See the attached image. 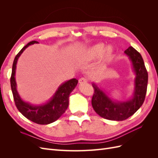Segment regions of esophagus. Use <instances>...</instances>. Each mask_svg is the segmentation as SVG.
<instances>
[{
    "label": "esophagus",
    "instance_id": "esophagus-1",
    "mask_svg": "<svg viewBox=\"0 0 158 158\" xmlns=\"http://www.w3.org/2000/svg\"><path fill=\"white\" fill-rule=\"evenodd\" d=\"M88 82V80L87 79L85 78H81L80 80H79V83L80 84H85Z\"/></svg>",
    "mask_w": 158,
    "mask_h": 158
}]
</instances>
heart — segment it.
<instances>
[{"mask_svg": "<svg viewBox=\"0 0 158 158\" xmlns=\"http://www.w3.org/2000/svg\"><path fill=\"white\" fill-rule=\"evenodd\" d=\"M113 51V48L111 46L109 45L105 47L103 44H98L82 52L80 55V59L82 61L90 62L102 56V60L107 62L111 58Z\"/></svg>", "mask_w": 158, "mask_h": 158, "instance_id": "1", "label": "heart"}]
</instances>
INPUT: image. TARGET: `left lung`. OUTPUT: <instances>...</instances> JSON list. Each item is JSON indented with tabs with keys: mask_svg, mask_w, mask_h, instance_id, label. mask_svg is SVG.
Wrapping results in <instances>:
<instances>
[{
	"mask_svg": "<svg viewBox=\"0 0 158 158\" xmlns=\"http://www.w3.org/2000/svg\"><path fill=\"white\" fill-rule=\"evenodd\" d=\"M130 60L135 75L132 96L125 101H118L110 98L105 91L92 83L94 94L92 99V107L100 117L111 121H121L135 114L144 102L147 91L148 73L141 55L132 47L125 51Z\"/></svg>",
	"mask_w": 158,
	"mask_h": 158,
	"instance_id": "left-lung-1",
	"label": "left lung"
}]
</instances>
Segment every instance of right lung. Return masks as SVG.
Listing matches in <instances>:
<instances>
[{"instance_id": "add662e5", "label": "right lung", "mask_w": 158, "mask_h": 158, "mask_svg": "<svg viewBox=\"0 0 158 158\" xmlns=\"http://www.w3.org/2000/svg\"><path fill=\"white\" fill-rule=\"evenodd\" d=\"M35 44H38V42L32 41L28 43L18 52L14 59L10 78L11 89L16 106L23 116L37 124L48 125L59 118L68 108L69 95L77 85L78 80L76 78H73L61 84L51 99L45 103L40 105H33L23 101L17 90V84L15 78L16 64L19 57L22 52L30 45Z\"/></svg>"}]
</instances>
